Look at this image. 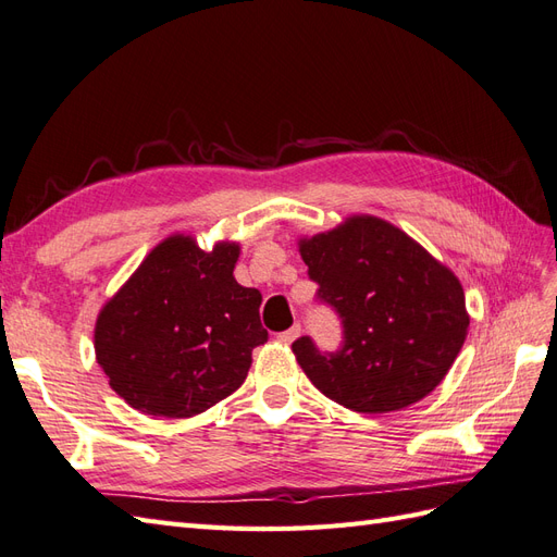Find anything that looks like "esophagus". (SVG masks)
Returning a JSON list of instances; mask_svg holds the SVG:
<instances>
[{
    "mask_svg": "<svg viewBox=\"0 0 557 557\" xmlns=\"http://www.w3.org/2000/svg\"><path fill=\"white\" fill-rule=\"evenodd\" d=\"M298 336H301V326H298V324H296V326H292V330H287V332H282V334L277 336V338L282 341V344H284V346H289V344H294V341H296Z\"/></svg>",
    "mask_w": 557,
    "mask_h": 557,
    "instance_id": "1",
    "label": "esophagus"
}]
</instances>
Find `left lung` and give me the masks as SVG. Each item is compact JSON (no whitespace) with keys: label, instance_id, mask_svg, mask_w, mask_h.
<instances>
[{"label":"left lung","instance_id":"obj_1","mask_svg":"<svg viewBox=\"0 0 557 557\" xmlns=\"http://www.w3.org/2000/svg\"><path fill=\"white\" fill-rule=\"evenodd\" d=\"M298 253L346 338L332 355L308 336L294 341L312 386L360 414L405 409L440 386L470 324L461 282L445 263L372 213L301 235Z\"/></svg>","mask_w":557,"mask_h":557}]
</instances>
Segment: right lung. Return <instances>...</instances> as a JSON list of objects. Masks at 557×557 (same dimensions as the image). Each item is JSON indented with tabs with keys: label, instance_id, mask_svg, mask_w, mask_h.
<instances>
[{
	"label": "right lung",
	"instance_id": "add662e5",
	"mask_svg": "<svg viewBox=\"0 0 557 557\" xmlns=\"http://www.w3.org/2000/svg\"><path fill=\"white\" fill-rule=\"evenodd\" d=\"M237 259L235 239L205 251L190 233H174L98 310L96 362L140 414L188 419L245 383L268 332L261 292L233 275Z\"/></svg>",
	"mask_w": 557,
	"mask_h": 557
}]
</instances>
